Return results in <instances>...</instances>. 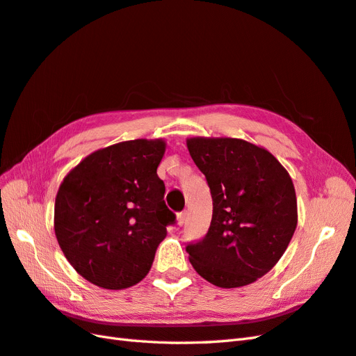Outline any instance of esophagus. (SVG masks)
Wrapping results in <instances>:
<instances>
[{"instance_id":"obj_1","label":"esophagus","mask_w":356,"mask_h":356,"mask_svg":"<svg viewBox=\"0 0 356 356\" xmlns=\"http://www.w3.org/2000/svg\"><path fill=\"white\" fill-rule=\"evenodd\" d=\"M186 216H188L186 211L179 213V215H177V225H179V227H181V225H184V223L186 222Z\"/></svg>"}]
</instances>
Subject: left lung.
Returning <instances> with one entry per match:
<instances>
[{
    "instance_id": "left-lung-1",
    "label": "left lung",
    "mask_w": 356,
    "mask_h": 356,
    "mask_svg": "<svg viewBox=\"0 0 356 356\" xmlns=\"http://www.w3.org/2000/svg\"><path fill=\"white\" fill-rule=\"evenodd\" d=\"M186 146L213 200L209 232L186 246L192 267L223 289L250 285L276 266L296 232L289 172L266 147L241 138L189 137Z\"/></svg>"
}]
</instances>
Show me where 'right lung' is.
Returning <instances> with one entry per match:
<instances>
[{"label":"right lung","mask_w":356,"mask_h":356,"mask_svg":"<svg viewBox=\"0 0 356 356\" xmlns=\"http://www.w3.org/2000/svg\"><path fill=\"white\" fill-rule=\"evenodd\" d=\"M165 149L164 138L120 141L83 158L59 185L55 236L88 282L118 291L146 277L176 219L156 175Z\"/></svg>","instance_id":"right-lung-1"}]
</instances>
